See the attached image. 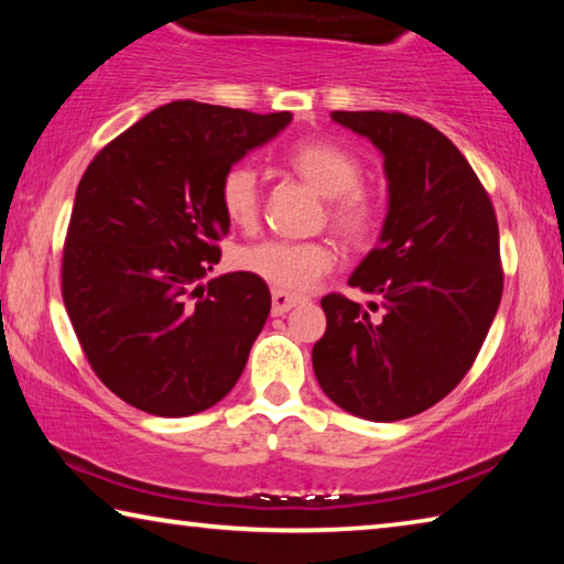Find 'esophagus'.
<instances>
[{
	"mask_svg": "<svg viewBox=\"0 0 564 564\" xmlns=\"http://www.w3.org/2000/svg\"><path fill=\"white\" fill-rule=\"evenodd\" d=\"M271 301H273V305H271L273 316H283V313H289L293 305L301 303L299 295H291V293H285V291H273L271 293Z\"/></svg>",
	"mask_w": 564,
	"mask_h": 564,
	"instance_id": "34e87169",
	"label": "esophagus"
}]
</instances>
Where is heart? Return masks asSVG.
Segmentation results:
<instances>
[{
	"mask_svg": "<svg viewBox=\"0 0 564 564\" xmlns=\"http://www.w3.org/2000/svg\"><path fill=\"white\" fill-rule=\"evenodd\" d=\"M295 174L326 196V218L348 243H366L378 226V202L360 186L362 164L348 149L330 141H303L285 154ZM218 198L228 221L253 228L261 216V181L253 166L234 164L218 184ZM238 269L273 285L275 291L305 293L336 265V251L326 241H261L236 256Z\"/></svg>",
	"mask_w": 564,
	"mask_h": 564,
	"instance_id": "obj_1",
	"label": "heart"
}]
</instances>
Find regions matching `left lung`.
<instances>
[{"label": "left lung", "instance_id": "left-lung-1", "mask_svg": "<svg viewBox=\"0 0 564 564\" xmlns=\"http://www.w3.org/2000/svg\"><path fill=\"white\" fill-rule=\"evenodd\" d=\"M330 117L386 159L383 231L348 279L378 295L383 316L328 293L313 370L343 410L393 423L443 400L480 352L502 299L498 218L467 159L427 121L400 111Z\"/></svg>", "mask_w": 564, "mask_h": 564}]
</instances>
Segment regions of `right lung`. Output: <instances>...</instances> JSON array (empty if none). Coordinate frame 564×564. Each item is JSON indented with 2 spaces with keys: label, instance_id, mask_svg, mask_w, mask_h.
<instances>
[{
  "label": "right lung",
  "instance_id": "right-lung-1",
  "mask_svg": "<svg viewBox=\"0 0 564 564\" xmlns=\"http://www.w3.org/2000/svg\"><path fill=\"white\" fill-rule=\"evenodd\" d=\"M291 119L171 101L84 171L62 295L91 370L123 403L184 417L216 405L241 378L271 293L246 271L204 283L231 224L218 184Z\"/></svg>",
  "mask_w": 564,
  "mask_h": 564
}]
</instances>
